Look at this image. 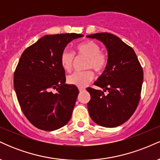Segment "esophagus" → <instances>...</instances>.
Returning a JSON list of instances; mask_svg holds the SVG:
<instances>
[{
	"instance_id": "esophagus-1",
	"label": "esophagus",
	"mask_w": 160,
	"mask_h": 160,
	"mask_svg": "<svg viewBox=\"0 0 160 160\" xmlns=\"http://www.w3.org/2000/svg\"><path fill=\"white\" fill-rule=\"evenodd\" d=\"M79 91H80V92H82L85 91V89L84 88H79Z\"/></svg>"
}]
</instances>
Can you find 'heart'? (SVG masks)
I'll return each mask as SVG.
<instances>
[{
  "mask_svg": "<svg viewBox=\"0 0 160 160\" xmlns=\"http://www.w3.org/2000/svg\"><path fill=\"white\" fill-rule=\"evenodd\" d=\"M76 56L86 58L84 64V69H92L95 72L100 74L107 68L108 63V54L101 50V47L98 43L88 40L78 44L75 47ZM74 54L71 51L65 49L60 56V63L65 71L70 72L74 62ZM94 78V74L91 70H86L82 72H74L69 75L67 81L71 85L83 88L90 82Z\"/></svg>",
  "mask_w": 160,
  "mask_h": 160,
  "instance_id": "1",
  "label": "heart"
}]
</instances>
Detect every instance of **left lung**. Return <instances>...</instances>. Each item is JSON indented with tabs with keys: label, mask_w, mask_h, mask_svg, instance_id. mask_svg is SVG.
I'll return each instance as SVG.
<instances>
[{
	"label": "left lung",
	"mask_w": 160,
	"mask_h": 160,
	"mask_svg": "<svg viewBox=\"0 0 160 160\" xmlns=\"http://www.w3.org/2000/svg\"><path fill=\"white\" fill-rule=\"evenodd\" d=\"M86 37L102 41L108 53L107 68L95 82L104 91L86 89L91 95L87 104L89 115L100 126L116 127L127 121L138 107L144 78L142 67L133 49L118 37L107 32Z\"/></svg>",
	"instance_id": "obj_1"
}]
</instances>
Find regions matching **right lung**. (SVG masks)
<instances>
[{
	"instance_id": "obj_1",
	"label": "right lung",
	"mask_w": 160,
	"mask_h": 160,
	"mask_svg": "<svg viewBox=\"0 0 160 160\" xmlns=\"http://www.w3.org/2000/svg\"><path fill=\"white\" fill-rule=\"evenodd\" d=\"M82 36L75 33L43 36L20 57L14 89L24 115L38 128L53 131L71 119L79 90L65 83L60 56L68 43Z\"/></svg>"
}]
</instances>
